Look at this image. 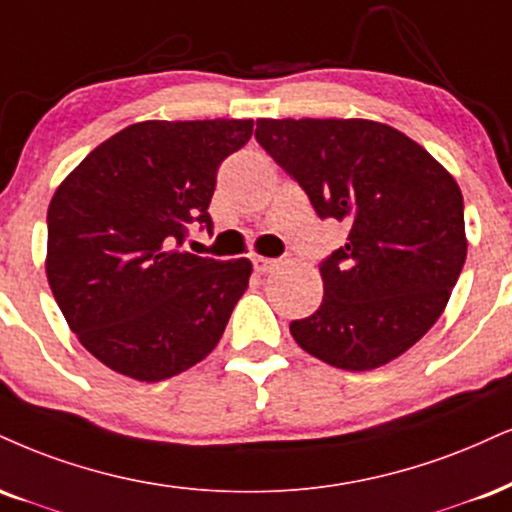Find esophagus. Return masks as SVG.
<instances>
[{
	"label": "esophagus",
	"mask_w": 512,
	"mask_h": 512,
	"mask_svg": "<svg viewBox=\"0 0 512 512\" xmlns=\"http://www.w3.org/2000/svg\"><path fill=\"white\" fill-rule=\"evenodd\" d=\"M252 264H255L257 274H267V272H272V269L279 267V260H269V257L255 255L252 257Z\"/></svg>",
	"instance_id": "1"
}]
</instances>
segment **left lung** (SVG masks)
<instances>
[{
  "mask_svg": "<svg viewBox=\"0 0 512 512\" xmlns=\"http://www.w3.org/2000/svg\"><path fill=\"white\" fill-rule=\"evenodd\" d=\"M274 162L322 219L348 226L319 272L315 315L291 322L300 348L367 372L396 360L446 310L467 257L463 193L405 133L369 119H257Z\"/></svg>",
  "mask_w": 512,
  "mask_h": 512,
  "instance_id": "1",
  "label": "left lung"
}]
</instances>
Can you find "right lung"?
<instances>
[{
  "label": "right lung",
  "instance_id": "obj_1",
  "mask_svg": "<svg viewBox=\"0 0 512 512\" xmlns=\"http://www.w3.org/2000/svg\"><path fill=\"white\" fill-rule=\"evenodd\" d=\"M252 119L140 121L97 145L47 209L45 272L83 348L135 381H162L212 353L252 264L181 250L212 231L217 169Z\"/></svg>",
  "mask_w": 512,
  "mask_h": 512
}]
</instances>
